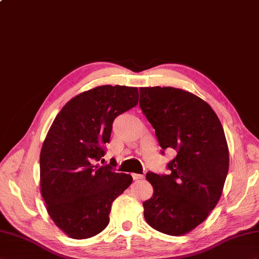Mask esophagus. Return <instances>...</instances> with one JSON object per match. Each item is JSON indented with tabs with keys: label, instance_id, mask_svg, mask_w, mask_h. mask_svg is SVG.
<instances>
[{
	"label": "esophagus",
	"instance_id": "obj_1",
	"mask_svg": "<svg viewBox=\"0 0 259 259\" xmlns=\"http://www.w3.org/2000/svg\"><path fill=\"white\" fill-rule=\"evenodd\" d=\"M132 177H133L134 180H141L144 178V176L140 174H132Z\"/></svg>",
	"mask_w": 259,
	"mask_h": 259
}]
</instances>
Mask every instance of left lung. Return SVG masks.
Listing matches in <instances>:
<instances>
[{"label": "left lung", "instance_id": "1", "mask_svg": "<svg viewBox=\"0 0 259 259\" xmlns=\"http://www.w3.org/2000/svg\"><path fill=\"white\" fill-rule=\"evenodd\" d=\"M140 92V106L160 147L177 153L167 166L170 175H146L154 193L143 203L144 218L163 234L185 235L209 217L222 194L230 165L223 126L191 92L171 87Z\"/></svg>", "mask_w": 259, "mask_h": 259}]
</instances>
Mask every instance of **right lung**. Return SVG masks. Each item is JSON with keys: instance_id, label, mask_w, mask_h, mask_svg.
<instances>
[{"instance_id": "add662e5", "label": "right lung", "mask_w": 259, "mask_h": 259, "mask_svg": "<svg viewBox=\"0 0 259 259\" xmlns=\"http://www.w3.org/2000/svg\"><path fill=\"white\" fill-rule=\"evenodd\" d=\"M137 103V88L99 85L68 101L50 126L40 150V193L67 236L84 239L102 232L113 201L133 181L97 161L114 118Z\"/></svg>"}]
</instances>
